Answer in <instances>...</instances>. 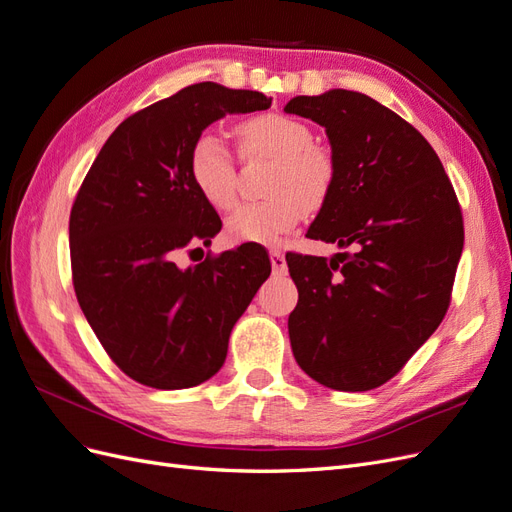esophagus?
<instances>
[{
	"mask_svg": "<svg viewBox=\"0 0 512 512\" xmlns=\"http://www.w3.org/2000/svg\"><path fill=\"white\" fill-rule=\"evenodd\" d=\"M271 256V267L275 273H286V258H284V252L277 250V247H273V250L269 252Z\"/></svg>",
	"mask_w": 512,
	"mask_h": 512,
	"instance_id": "obj_1",
	"label": "esophagus"
}]
</instances>
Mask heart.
Returning a JSON list of instances; mask_svg holds the SVG:
<instances>
[{
    "instance_id": "b5f03b06",
    "label": "heart",
    "mask_w": 512,
    "mask_h": 512,
    "mask_svg": "<svg viewBox=\"0 0 512 512\" xmlns=\"http://www.w3.org/2000/svg\"><path fill=\"white\" fill-rule=\"evenodd\" d=\"M237 136L245 160L269 158L275 168L269 179L271 198L232 211L226 232L239 243H277L303 220L307 209H318L327 200L335 183V158L327 147L314 145L309 126L282 113L245 119ZM188 168L196 190L213 209L235 205L237 166L220 136L200 134L190 149Z\"/></svg>"
}]
</instances>
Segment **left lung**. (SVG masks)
Wrapping results in <instances>:
<instances>
[{
  "label": "left lung",
  "mask_w": 512,
  "mask_h": 512,
  "mask_svg": "<svg viewBox=\"0 0 512 512\" xmlns=\"http://www.w3.org/2000/svg\"><path fill=\"white\" fill-rule=\"evenodd\" d=\"M286 113L329 136L335 183L307 237L350 247L329 260L286 254L299 303L292 354L335 391L391 380L440 327L463 250V220L425 136L359 91L297 96Z\"/></svg>",
  "instance_id": "left-lung-1"
}]
</instances>
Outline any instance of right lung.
<instances>
[{
	"instance_id": "1",
	"label": "right lung",
	"mask_w": 512,
	"mask_h": 512,
	"mask_svg": "<svg viewBox=\"0 0 512 512\" xmlns=\"http://www.w3.org/2000/svg\"><path fill=\"white\" fill-rule=\"evenodd\" d=\"M269 106L260 91L185 87L121 121L76 194V299L115 365L151 389H190L218 374L232 327L271 273L258 243L194 267L177 262L222 228L190 177L194 141L213 121Z\"/></svg>"
}]
</instances>
